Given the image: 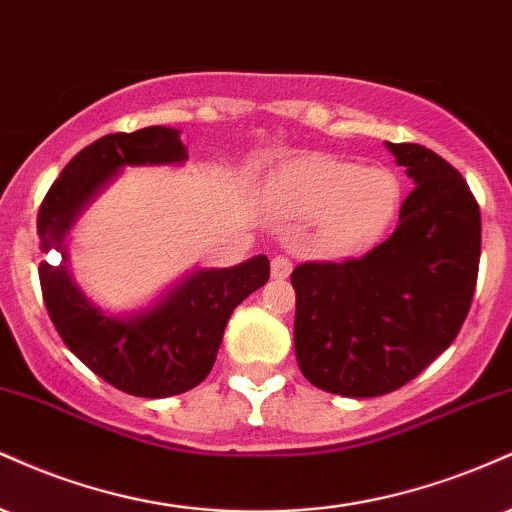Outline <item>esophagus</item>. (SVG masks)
<instances>
[{
  "label": "esophagus",
  "instance_id": "1",
  "mask_svg": "<svg viewBox=\"0 0 512 512\" xmlns=\"http://www.w3.org/2000/svg\"><path fill=\"white\" fill-rule=\"evenodd\" d=\"M290 273H292V261L287 256H275L273 261H270V275H273L275 280H285Z\"/></svg>",
  "mask_w": 512,
  "mask_h": 512
}]
</instances>
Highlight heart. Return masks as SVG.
Here are the masks:
<instances>
[{"mask_svg": "<svg viewBox=\"0 0 512 512\" xmlns=\"http://www.w3.org/2000/svg\"><path fill=\"white\" fill-rule=\"evenodd\" d=\"M273 206L290 218H316V246L354 256L374 246L400 208L402 184L388 167H359L333 155H304L270 177Z\"/></svg>", "mask_w": 512, "mask_h": 512, "instance_id": "1", "label": "heart"}]
</instances>
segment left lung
<instances>
[{"label":"left lung","mask_w":512,"mask_h":512,"mask_svg":"<svg viewBox=\"0 0 512 512\" xmlns=\"http://www.w3.org/2000/svg\"><path fill=\"white\" fill-rule=\"evenodd\" d=\"M386 148L414 182L395 232L362 258L292 270L299 369L345 398L393 393L422 374L460 333L477 285L482 218L470 186L434 150Z\"/></svg>","instance_id":"8db88e82"}]
</instances>
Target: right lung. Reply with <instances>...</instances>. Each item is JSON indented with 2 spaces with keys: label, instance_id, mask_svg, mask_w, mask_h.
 I'll use <instances>...</instances> for the list:
<instances>
[{
  "label": "right lung",
  "instance_id": "obj_1",
  "mask_svg": "<svg viewBox=\"0 0 512 512\" xmlns=\"http://www.w3.org/2000/svg\"><path fill=\"white\" fill-rule=\"evenodd\" d=\"M182 131L146 126L90 143L59 174L38 213L40 287L47 314L71 352L114 388L138 398H170L196 388L213 369L232 311L263 287L270 263L263 254L230 268H194L148 306L102 309L69 273L66 239L90 203L117 182L124 167L184 165Z\"/></svg>",
  "mask_w": 512,
  "mask_h": 512
}]
</instances>
